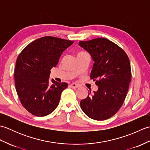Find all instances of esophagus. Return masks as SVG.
Here are the masks:
<instances>
[{
  "instance_id": "1",
  "label": "esophagus",
  "mask_w": 150,
  "mask_h": 150,
  "mask_svg": "<svg viewBox=\"0 0 150 150\" xmlns=\"http://www.w3.org/2000/svg\"><path fill=\"white\" fill-rule=\"evenodd\" d=\"M70 86H71V87L72 88H78L79 87V85L75 84V83H72Z\"/></svg>"
}]
</instances>
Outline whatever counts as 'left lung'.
<instances>
[{
	"label": "left lung",
	"mask_w": 150,
	"mask_h": 150,
	"mask_svg": "<svg viewBox=\"0 0 150 150\" xmlns=\"http://www.w3.org/2000/svg\"><path fill=\"white\" fill-rule=\"evenodd\" d=\"M79 45L94 60L90 74L98 90L82 100V110L88 117L104 120L115 115L122 106L132 79L130 62L126 52L106 38L80 41Z\"/></svg>",
	"instance_id": "obj_1"
}]
</instances>
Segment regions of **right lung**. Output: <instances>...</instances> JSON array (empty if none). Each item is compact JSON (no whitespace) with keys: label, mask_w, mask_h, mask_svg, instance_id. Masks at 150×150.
Listing matches in <instances>:
<instances>
[{"label":"right lung","mask_w":150,"mask_h":150,"mask_svg":"<svg viewBox=\"0 0 150 150\" xmlns=\"http://www.w3.org/2000/svg\"><path fill=\"white\" fill-rule=\"evenodd\" d=\"M73 42L43 37L28 44L18 55L14 71L16 91L22 106L33 115L46 116L59 105L62 91L68 84L52 79L50 85V70Z\"/></svg>","instance_id":"add662e5"}]
</instances>
